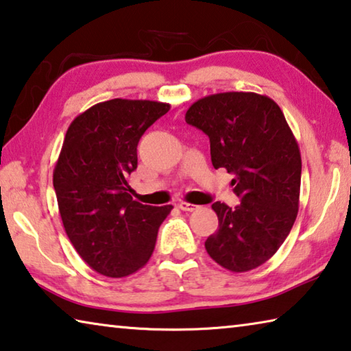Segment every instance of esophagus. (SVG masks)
<instances>
[{"instance_id":"obj_1","label":"esophagus","mask_w":351,"mask_h":351,"mask_svg":"<svg viewBox=\"0 0 351 351\" xmlns=\"http://www.w3.org/2000/svg\"><path fill=\"white\" fill-rule=\"evenodd\" d=\"M178 207H180V209L184 210V212H193V210L198 209V206L190 204V203H180V204H178Z\"/></svg>"}]
</instances>
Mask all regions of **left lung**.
I'll use <instances>...</instances> for the list:
<instances>
[{
	"instance_id": "1",
	"label": "left lung",
	"mask_w": 351,
	"mask_h": 351,
	"mask_svg": "<svg viewBox=\"0 0 351 351\" xmlns=\"http://www.w3.org/2000/svg\"><path fill=\"white\" fill-rule=\"evenodd\" d=\"M189 125L209 136L215 169L232 173L237 207L212 204L218 229L204 246L232 272L258 268L283 245L299 212V144L274 100L257 93H218L190 105Z\"/></svg>"
}]
</instances>
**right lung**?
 <instances>
[{
	"label": "right lung",
	"instance_id": "1",
	"mask_svg": "<svg viewBox=\"0 0 351 351\" xmlns=\"http://www.w3.org/2000/svg\"><path fill=\"white\" fill-rule=\"evenodd\" d=\"M169 110L154 100H106L77 116L64 136L52 176L58 210L77 254L99 274L144 268L173 209L141 204L128 186L141 136Z\"/></svg>",
	"mask_w": 351,
	"mask_h": 351
}]
</instances>
